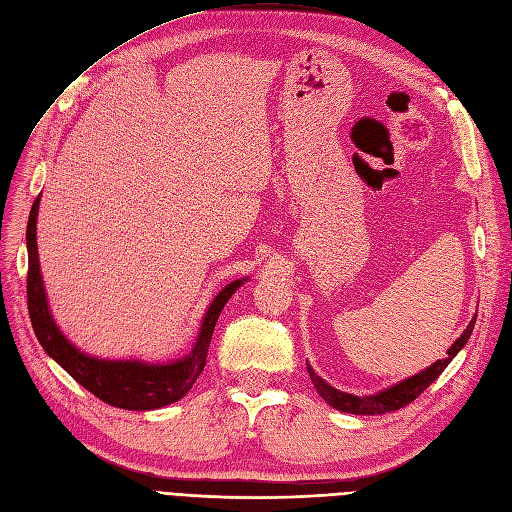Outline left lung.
Masks as SVG:
<instances>
[{
    "label": "left lung",
    "instance_id": "8db88e82",
    "mask_svg": "<svg viewBox=\"0 0 512 512\" xmlns=\"http://www.w3.org/2000/svg\"><path fill=\"white\" fill-rule=\"evenodd\" d=\"M475 320H477V314L472 316V320L468 323V327L464 329V333L453 342V346L447 350V356L443 358V361H434L430 367L422 369L420 373H415L411 377H407V380L403 382H396L394 386H388L380 392L375 394H365V396H356V394H350V392H342L333 388L331 384H327L323 377H320L312 365L308 363V373H310V380L316 388V392L323 396L325 403L331 405L333 409H339L344 413H354V415H382V413H388V411H396L401 409L405 405H409L411 401L418 399V396L434 382L437 377L445 371V367L456 358V354L466 346V342L470 339V333L472 329H475Z\"/></svg>",
    "mask_w": 512,
    "mask_h": 512
}]
</instances>
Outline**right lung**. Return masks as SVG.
<instances>
[{"label":"right lung","mask_w":512,"mask_h":512,"mask_svg":"<svg viewBox=\"0 0 512 512\" xmlns=\"http://www.w3.org/2000/svg\"><path fill=\"white\" fill-rule=\"evenodd\" d=\"M40 198L42 194L35 198L27 223V299L37 342L42 344L52 361L59 363L75 382L111 407L151 411L183 399L206 365L208 344H211L223 306L249 278L232 280L230 285H225L217 293V297L211 301V306L206 308L202 316V325L192 350L183 358H175V361L166 363H147L139 361V358H128V361H124V358L116 361L113 358L111 361V358L86 354L65 337L48 306L40 255H37V211H40Z\"/></svg>","instance_id":"add662e5"}]
</instances>
